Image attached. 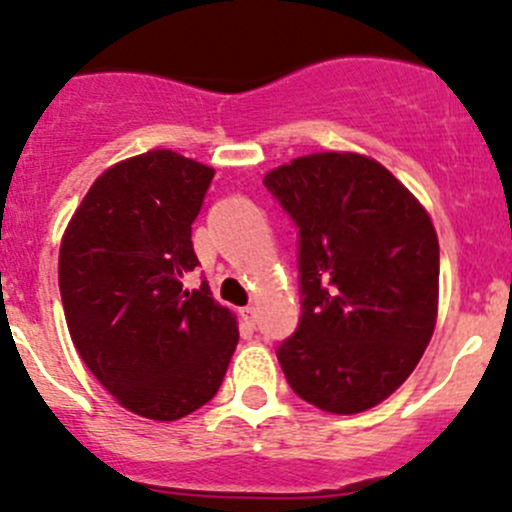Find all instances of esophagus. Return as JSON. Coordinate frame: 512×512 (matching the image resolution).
<instances>
[{
    "label": "esophagus",
    "instance_id": "esophagus-1",
    "mask_svg": "<svg viewBox=\"0 0 512 512\" xmlns=\"http://www.w3.org/2000/svg\"><path fill=\"white\" fill-rule=\"evenodd\" d=\"M240 317L245 319V322L250 324V327H255V322H257V309H255V307H242V309H240Z\"/></svg>",
    "mask_w": 512,
    "mask_h": 512
}]
</instances>
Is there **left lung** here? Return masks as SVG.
<instances>
[{
	"label": "left lung",
	"mask_w": 512,
	"mask_h": 512,
	"mask_svg": "<svg viewBox=\"0 0 512 512\" xmlns=\"http://www.w3.org/2000/svg\"><path fill=\"white\" fill-rule=\"evenodd\" d=\"M262 183L299 230L302 317L277 347L285 379L329 414L381 404L436 327L431 218L384 165L356 153H312Z\"/></svg>",
	"instance_id": "8db88e82"
}]
</instances>
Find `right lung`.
Wrapping results in <instances>:
<instances>
[{
	"instance_id": "obj_1",
	"label": "right lung",
	"mask_w": 512,
	"mask_h": 512,
	"mask_svg": "<svg viewBox=\"0 0 512 512\" xmlns=\"http://www.w3.org/2000/svg\"><path fill=\"white\" fill-rule=\"evenodd\" d=\"M215 170L173 151L108 168L71 218L59 289L76 352L123 409L175 421L218 394L237 347V322L200 265L193 223Z\"/></svg>"
}]
</instances>
